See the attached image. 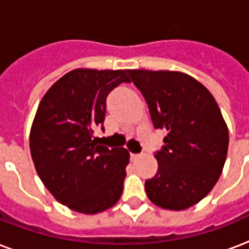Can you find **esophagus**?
I'll return each mask as SVG.
<instances>
[{"mask_svg":"<svg viewBox=\"0 0 249 249\" xmlns=\"http://www.w3.org/2000/svg\"><path fill=\"white\" fill-rule=\"evenodd\" d=\"M140 154H133V152H130V160H136L140 158Z\"/></svg>","mask_w":249,"mask_h":249,"instance_id":"34e87169","label":"esophagus"}]
</instances>
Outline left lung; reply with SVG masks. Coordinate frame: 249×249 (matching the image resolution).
Masks as SVG:
<instances>
[{
    "mask_svg": "<svg viewBox=\"0 0 249 249\" xmlns=\"http://www.w3.org/2000/svg\"><path fill=\"white\" fill-rule=\"evenodd\" d=\"M147 102L156 129H165L155 154L158 172L144 182L148 199L169 211L193 207L218 181L229 147V129L209 90L178 71L128 70Z\"/></svg>",
    "mask_w": 249,
    "mask_h": 249,
    "instance_id": "1",
    "label": "left lung"
}]
</instances>
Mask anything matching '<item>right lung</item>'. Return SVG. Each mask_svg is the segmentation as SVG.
Here are the masks:
<instances>
[{
  "instance_id": "right-lung-1",
  "label": "right lung",
  "mask_w": 249,
  "mask_h": 249,
  "mask_svg": "<svg viewBox=\"0 0 249 249\" xmlns=\"http://www.w3.org/2000/svg\"><path fill=\"white\" fill-rule=\"evenodd\" d=\"M121 83H130L126 70H73L53 84L33 119L29 148L37 174L76 212H103L123 194L128 150L98 144L94 137L105 121L107 95Z\"/></svg>"
}]
</instances>
